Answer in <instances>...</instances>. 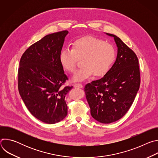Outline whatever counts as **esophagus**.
I'll list each match as a JSON object with an SVG mask.
<instances>
[{
    "label": "esophagus",
    "instance_id": "34e87169",
    "mask_svg": "<svg viewBox=\"0 0 158 158\" xmlns=\"http://www.w3.org/2000/svg\"><path fill=\"white\" fill-rule=\"evenodd\" d=\"M74 86V87H77V88H82L83 87V85L81 84H79V83L75 84Z\"/></svg>",
    "mask_w": 158,
    "mask_h": 158
}]
</instances>
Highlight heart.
Here are the masks:
<instances>
[{"label": "heart", "mask_w": 158, "mask_h": 158, "mask_svg": "<svg viewBox=\"0 0 158 158\" xmlns=\"http://www.w3.org/2000/svg\"><path fill=\"white\" fill-rule=\"evenodd\" d=\"M116 57V51L111 44L93 36H86L74 42L72 49H64L59 54L62 68L73 73L76 69L77 59H82L83 67L77 71L73 80L81 82L91 77L104 76L110 69Z\"/></svg>", "instance_id": "b5f03b06"}]
</instances>
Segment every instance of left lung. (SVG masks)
<instances>
[{"instance_id": "obj_1", "label": "left lung", "mask_w": 158, "mask_h": 158, "mask_svg": "<svg viewBox=\"0 0 158 158\" xmlns=\"http://www.w3.org/2000/svg\"><path fill=\"white\" fill-rule=\"evenodd\" d=\"M118 48L116 61L103 77L85 85L84 91L92 117L99 123L109 124L123 118L131 107L140 85L138 59L115 35Z\"/></svg>"}]
</instances>
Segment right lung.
Instances as JSON below:
<instances>
[{
    "label": "right lung",
    "instance_id": "obj_1",
    "mask_svg": "<svg viewBox=\"0 0 158 158\" xmlns=\"http://www.w3.org/2000/svg\"><path fill=\"white\" fill-rule=\"evenodd\" d=\"M68 33L64 31L46 35L31 46L20 60V96L31 113L44 123L56 124L67 114L65 97L73 86L62 87L68 78L59 54Z\"/></svg>",
    "mask_w": 158,
    "mask_h": 158
}]
</instances>
